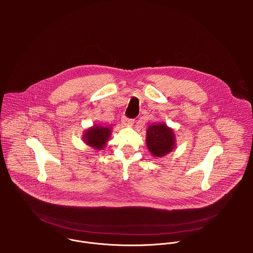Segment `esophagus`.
<instances>
[{"instance_id": "esophagus-1", "label": "esophagus", "mask_w": 253, "mask_h": 253, "mask_svg": "<svg viewBox=\"0 0 253 253\" xmlns=\"http://www.w3.org/2000/svg\"><path fill=\"white\" fill-rule=\"evenodd\" d=\"M122 122L125 124V125H132L134 123V119H130L126 116H123L122 117Z\"/></svg>"}]
</instances>
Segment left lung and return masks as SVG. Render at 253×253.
Instances as JSON below:
<instances>
[{
  "label": "left lung",
  "mask_w": 253,
  "mask_h": 253,
  "mask_svg": "<svg viewBox=\"0 0 253 253\" xmlns=\"http://www.w3.org/2000/svg\"><path fill=\"white\" fill-rule=\"evenodd\" d=\"M147 147L156 157H161L171 152L175 146V138L172 129L165 124H153L147 129Z\"/></svg>",
  "instance_id": "1"
}]
</instances>
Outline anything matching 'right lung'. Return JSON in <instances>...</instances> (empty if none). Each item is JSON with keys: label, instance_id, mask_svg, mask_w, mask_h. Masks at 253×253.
<instances>
[{"label": "right lung", "instance_id": "1", "mask_svg": "<svg viewBox=\"0 0 253 253\" xmlns=\"http://www.w3.org/2000/svg\"><path fill=\"white\" fill-rule=\"evenodd\" d=\"M111 135V128L109 127H101L95 125L94 127L88 129L84 135V141L87 145L91 147L102 150L105 146L108 138Z\"/></svg>", "mask_w": 253, "mask_h": 253}]
</instances>
